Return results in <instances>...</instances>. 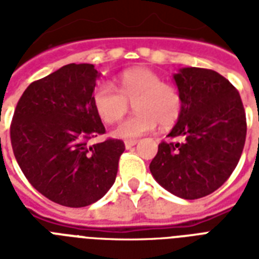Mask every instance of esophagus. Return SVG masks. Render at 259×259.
Wrapping results in <instances>:
<instances>
[{
  "mask_svg": "<svg viewBox=\"0 0 259 259\" xmlns=\"http://www.w3.org/2000/svg\"><path fill=\"white\" fill-rule=\"evenodd\" d=\"M137 140H126L125 141V146L126 149H130V148H133L134 145H137Z\"/></svg>",
  "mask_w": 259,
  "mask_h": 259,
  "instance_id": "esophagus-1",
  "label": "esophagus"
}]
</instances>
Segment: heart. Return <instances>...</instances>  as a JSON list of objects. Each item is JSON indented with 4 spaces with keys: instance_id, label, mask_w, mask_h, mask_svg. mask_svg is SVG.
I'll return each instance as SVG.
<instances>
[{
    "instance_id": "heart-1",
    "label": "heart",
    "mask_w": 259,
    "mask_h": 259,
    "mask_svg": "<svg viewBox=\"0 0 259 259\" xmlns=\"http://www.w3.org/2000/svg\"><path fill=\"white\" fill-rule=\"evenodd\" d=\"M134 101L137 113L119 123L113 134L133 140L150 133L160 123L172 126L180 115L181 97L177 89L162 83L156 72L148 68H132L118 78V91L109 83H102L93 94V105L105 123L118 122Z\"/></svg>"
}]
</instances>
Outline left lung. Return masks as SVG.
<instances>
[{
    "mask_svg": "<svg viewBox=\"0 0 259 259\" xmlns=\"http://www.w3.org/2000/svg\"><path fill=\"white\" fill-rule=\"evenodd\" d=\"M181 111L149 169L162 188L181 199H200L235 169L246 140V114L238 90L217 71L187 67L173 75Z\"/></svg>",
    "mask_w": 259,
    "mask_h": 259,
    "instance_id": "1",
    "label": "left lung"
}]
</instances>
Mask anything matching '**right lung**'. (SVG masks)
<instances>
[{"label":"right lung","mask_w":259,"mask_h":259,"mask_svg":"<svg viewBox=\"0 0 259 259\" xmlns=\"http://www.w3.org/2000/svg\"><path fill=\"white\" fill-rule=\"evenodd\" d=\"M99 72L67 64L30 83L10 125L14 157L32 187L66 207L93 204L111 188L125 150L121 140L90 145L106 132L93 105Z\"/></svg>","instance_id":"1"}]
</instances>
